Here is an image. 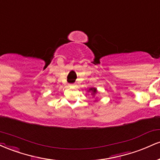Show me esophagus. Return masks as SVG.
Instances as JSON below:
<instances>
[{
    "instance_id": "34e87169",
    "label": "esophagus",
    "mask_w": 160,
    "mask_h": 160,
    "mask_svg": "<svg viewBox=\"0 0 160 160\" xmlns=\"http://www.w3.org/2000/svg\"><path fill=\"white\" fill-rule=\"evenodd\" d=\"M69 86L70 87H73V86H74V84H69Z\"/></svg>"
}]
</instances>
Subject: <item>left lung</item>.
Wrapping results in <instances>:
<instances>
[{
    "label": "left lung",
    "mask_w": 160,
    "mask_h": 160,
    "mask_svg": "<svg viewBox=\"0 0 160 160\" xmlns=\"http://www.w3.org/2000/svg\"><path fill=\"white\" fill-rule=\"evenodd\" d=\"M88 92H91V95H92V97H95V95H96V93L98 92V90H97V89L96 88H95V87H91V88H89V90H87ZM97 101V100H96Z\"/></svg>",
    "instance_id": "left-lung-1"
}]
</instances>
